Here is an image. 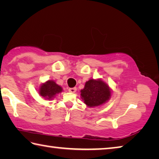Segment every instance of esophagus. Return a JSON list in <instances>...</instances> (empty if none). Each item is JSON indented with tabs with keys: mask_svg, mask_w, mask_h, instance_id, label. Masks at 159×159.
<instances>
[{
	"mask_svg": "<svg viewBox=\"0 0 159 159\" xmlns=\"http://www.w3.org/2000/svg\"><path fill=\"white\" fill-rule=\"evenodd\" d=\"M76 87H74V88H69V92L70 93H74L76 92Z\"/></svg>",
	"mask_w": 159,
	"mask_h": 159,
	"instance_id": "34e87169",
	"label": "esophagus"
}]
</instances>
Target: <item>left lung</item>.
Here are the masks:
<instances>
[{
	"instance_id": "1",
	"label": "left lung",
	"mask_w": 159,
	"mask_h": 159,
	"mask_svg": "<svg viewBox=\"0 0 159 159\" xmlns=\"http://www.w3.org/2000/svg\"><path fill=\"white\" fill-rule=\"evenodd\" d=\"M111 88L101 79H90L80 90V98L88 107L103 105L111 99Z\"/></svg>"
}]
</instances>
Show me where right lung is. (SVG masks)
<instances>
[{"label":"right lung","instance_id":"1","mask_svg":"<svg viewBox=\"0 0 159 159\" xmlns=\"http://www.w3.org/2000/svg\"><path fill=\"white\" fill-rule=\"evenodd\" d=\"M62 91V87L57 84L56 81L53 80H48L47 81L42 83L38 90L39 95L48 100L53 99L57 94L61 93Z\"/></svg>","mask_w":159,"mask_h":159}]
</instances>
